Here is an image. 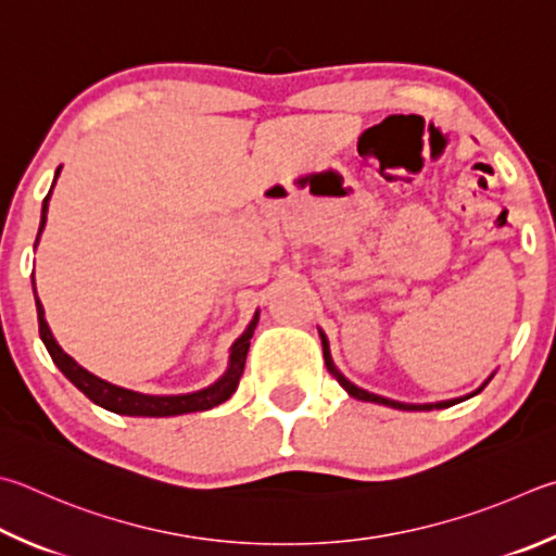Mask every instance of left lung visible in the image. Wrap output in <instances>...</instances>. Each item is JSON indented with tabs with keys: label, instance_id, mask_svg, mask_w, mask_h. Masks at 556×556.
Returning <instances> with one entry per match:
<instances>
[{
	"label": "left lung",
	"instance_id": "8db88e82",
	"mask_svg": "<svg viewBox=\"0 0 556 556\" xmlns=\"http://www.w3.org/2000/svg\"><path fill=\"white\" fill-rule=\"evenodd\" d=\"M320 332V342H323V359H326V367H328V371L332 377L338 379V383L342 389H345L352 399H359V401H369V403H381V406H389V408H399V410H432V408H450V406H454V403H459V401H464V399H471V396H477V393L486 387V383L491 381V377L481 383V387L473 391V393H469V396H464V399H452V401H440V403H401V401H391V399H383V396H377V393H369V391H365V389H359V387H355V383H352L350 379H345L340 375V369L332 365V357H330V345H328V338H326V332L323 330H318Z\"/></svg>",
	"mask_w": 556,
	"mask_h": 556
}]
</instances>
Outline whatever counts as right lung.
Wrapping results in <instances>:
<instances>
[{
    "instance_id": "1",
    "label": "right lung",
    "mask_w": 556,
    "mask_h": 556,
    "mask_svg": "<svg viewBox=\"0 0 556 556\" xmlns=\"http://www.w3.org/2000/svg\"><path fill=\"white\" fill-rule=\"evenodd\" d=\"M58 175H60V167L55 173V179H58ZM53 185H55V181H53ZM50 194H53V187H50L48 197L43 199V208H40V228H38V236H36V245H38L40 233H43V228H46ZM31 279H34V275H31ZM34 289H36V281H34ZM36 311H38V332H40V340H43V345L48 350V355L53 357L58 369L63 371V375L70 381H73L75 387L83 391L89 401H94L97 406H102L111 413H121V416H146V418H165V416H181V413L208 410V408H214V406H218V403H224V401L233 396V391L238 389V381H240V377H243V369H245L250 338H252V332H255V326L260 320V311H255V316H252L250 326L245 328L243 336H240L233 342V348H230L226 375L220 377L218 381L211 383V387L194 391V393H179V396H146V393L114 387V383H109L104 379L89 375L87 369L79 367L77 362L70 355H65L63 348H60L55 342L53 332H50L48 323H46L43 304H40L38 296H36Z\"/></svg>"
}]
</instances>
